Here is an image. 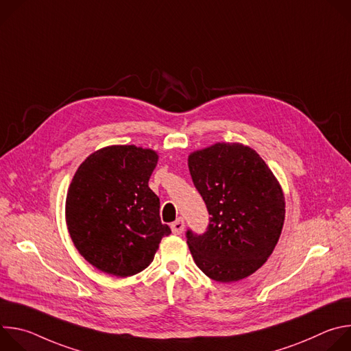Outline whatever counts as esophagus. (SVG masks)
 Wrapping results in <instances>:
<instances>
[{"label":"esophagus","mask_w":351,"mask_h":351,"mask_svg":"<svg viewBox=\"0 0 351 351\" xmlns=\"http://www.w3.org/2000/svg\"><path fill=\"white\" fill-rule=\"evenodd\" d=\"M171 229L175 234H180L183 230H184V222L182 218H178L175 222H172L171 225Z\"/></svg>","instance_id":"1"}]
</instances>
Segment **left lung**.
<instances>
[{"instance_id":"left-lung-1","label":"left lung","mask_w":351,"mask_h":351,"mask_svg":"<svg viewBox=\"0 0 351 351\" xmlns=\"http://www.w3.org/2000/svg\"><path fill=\"white\" fill-rule=\"evenodd\" d=\"M187 164L211 215L204 234L186 233L194 263L222 283L254 274L272 254L283 228L279 180L256 149L241 143L195 149Z\"/></svg>"}]
</instances>
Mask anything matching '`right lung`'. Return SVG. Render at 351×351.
Masks as SVG:
<instances>
[{
	"instance_id": "right-lung-1",
	"label": "right lung",
	"mask_w": 351,
	"mask_h": 351,
	"mask_svg": "<svg viewBox=\"0 0 351 351\" xmlns=\"http://www.w3.org/2000/svg\"><path fill=\"white\" fill-rule=\"evenodd\" d=\"M157 162L152 148L107 145L75 172L66 226L80 256L101 272L118 278L141 272L171 233L160 218V198L148 187Z\"/></svg>"
}]
</instances>
